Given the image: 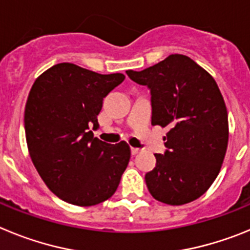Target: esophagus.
I'll list each match as a JSON object with an SVG mask.
<instances>
[{"mask_svg":"<svg viewBox=\"0 0 250 250\" xmlns=\"http://www.w3.org/2000/svg\"><path fill=\"white\" fill-rule=\"evenodd\" d=\"M141 150L139 149V147H131V154L132 155H136V154H139V152H140Z\"/></svg>","mask_w":250,"mask_h":250,"instance_id":"34e87169","label":"esophagus"}]
</instances>
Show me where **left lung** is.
Masks as SVG:
<instances>
[{"label": "left lung", "instance_id": "1", "mask_svg": "<svg viewBox=\"0 0 250 250\" xmlns=\"http://www.w3.org/2000/svg\"><path fill=\"white\" fill-rule=\"evenodd\" d=\"M151 94L152 125L169 126L164 155L145 182L158 202L183 205L198 199L220 171L228 147V111L210 74L190 57L170 55L143 71H126Z\"/></svg>", "mask_w": 250, "mask_h": 250}]
</instances>
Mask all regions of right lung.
I'll list each match as a JSON object with an SVG mask.
<instances>
[{
    "instance_id": "1",
    "label": "right lung",
    "mask_w": 250,
    "mask_h": 250,
    "mask_svg": "<svg viewBox=\"0 0 250 250\" xmlns=\"http://www.w3.org/2000/svg\"><path fill=\"white\" fill-rule=\"evenodd\" d=\"M123 74L101 75L70 62L40 75L28 94L25 132L28 152L45 184L63 202L79 207L112 196L130 160L126 141L94 138L103 100Z\"/></svg>"
}]
</instances>
